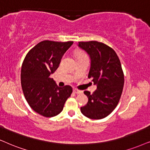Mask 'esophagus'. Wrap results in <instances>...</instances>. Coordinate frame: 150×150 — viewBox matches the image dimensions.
Masks as SVG:
<instances>
[{
	"instance_id": "1",
	"label": "esophagus",
	"mask_w": 150,
	"mask_h": 150,
	"mask_svg": "<svg viewBox=\"0 0 150 150\" xmlns=\"http://www.w3.org/2000/svg\"><path fill=\"white\" fill-rule=\"evenodd\" d=\"M73 93L75 94H79L81 93V91H78V90H76V89H74L73 90Z\"/></svg>"
}]
</instances>
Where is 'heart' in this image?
<instances>
[{
  "mask_svg": "<svg viewBox=\"0 0 150 150\" xmlns=\"http://www.w3.org/2000/svg\"><path fill=\"white\" fill-rule=\"evenodd\" d=\"M82 55H85L84 54H83V53H81V52H78L77 53V57H79V56H82Z\"/></svg>",
  "mask_w": 150,
  "mask_h": 150,
  "instance_id": "b5f03b06",
  "label": "heart"
}]
</instances>
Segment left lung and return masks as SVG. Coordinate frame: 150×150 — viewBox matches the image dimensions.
<instances>
[{
	"label": "left lung",
	"mask_w": 150,
	"mask_h": 150,
	"mask_svg": "<svg viewBox=\"0 0 150 150\" xmlns=\"http://www.w3.org/2000/svg\"><path fill=\"white\" fill-rule=\"evenodd\" d=\"M78 46L90 57L88 77L97 86L93 94L84 92L88 101L81 107V112L88 118L102 119L115 109L122 95L125 80L120 59L115 51L103 43L80 41Z\"/></svg>",
	"instance_id": "1"
}]
</instances>
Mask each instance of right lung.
Wrapping results in <instances>:
<instances>
[{
    "label": "right lung",
    "instance_id": "1",
    "mask_svg": "<svg viewBox=\"0 0 150 150\" xmlns=\"http://www.w3.org/2000/svg\"><path fill=\"white\" fill-rule=\"evenodd\" d=\"M73 43V41H41L28 52L23 62L21 81L25 98L35 112L44 117L61 113L73 92L71 86L59 87L50 77Z\"/></svg>",
    "mask_w": 150,
    "mask_h": 150
}]
</instances>
